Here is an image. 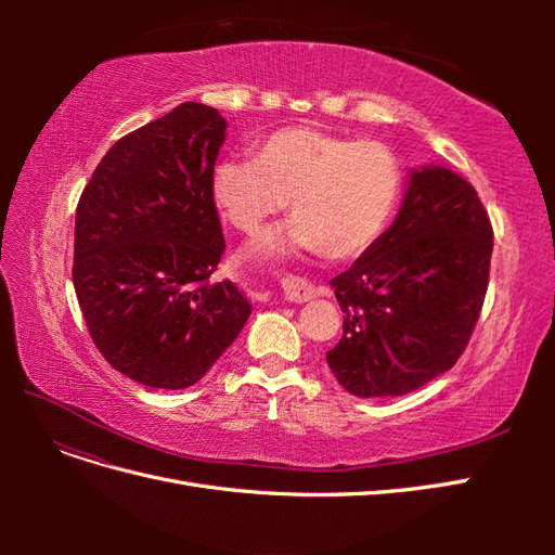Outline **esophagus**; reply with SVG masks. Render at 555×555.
I'll return each instance as SVG.
<instances>
[{"label": "esophagus", "instance_id": "34e87169", "mask_svg": "<svg viewBox=\"0 0 555 555\" xmlns=\"http://www.w3.org/2000/svg\"><path fill=\"white\" fill-rule=\"evenodd\" d=\"M282 292H284V298L294 300V304H306V300H310L319 294L314 284H310L304 278H296V275H287L282 280Z\"/></svg>", "mask_w": 555, "mask_h": 555}]
</instances>
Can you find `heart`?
I'll list each match as a JSON object with an SVG mask.
<instances>
[{
  "label": "heart",
  "mask_w": 555,
  "mask_h": 555,
  "mask_svg": "<svg viewBox=\"0 0 555 555\" xmlns=\"http://www.w3.org/2000/svg\"><path fill=\"white\" fill-rule=\"evenodd\" d=\"M402 182L400 157L389 145L314 127H284L263 137L251 159L217 162L212 198L243 233L259 231L292 201L289 231L268 236L261 249H322L333 261H349L384 236Z\"/></svg>",
  "instance_id": "1"
}]
</instances>
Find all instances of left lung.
<instances>
[{
    "mask_svg": "<svg viewBox=\"0 0 555 555\" xmlns=\"http://www.w3.org/2000/svg\"><path fill=\"white\" fill-rule=\"evenodd\" d=\"M493 227L477 190L442 166L414 171L396 222L331 280L343 338L326 351L349 393L416 391L461 359L489 289Z\"/></svg>",
    "mask_w": 555,
    "mask_h": 555,
    "instance_id": "obj_1",
    "label": "left lung"
}]
</instances>
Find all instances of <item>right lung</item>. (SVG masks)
<instances>
[{"label": "right lung", "instance_id": "obj_1", "mask_svg": "<svg viewBox=\"0 0 555 555\" xmlns=\"http://www.w3.org/2000/svg\"><path fill=\"white\" fill-rule=\"evenodd\" d=\"M224 117L188 102L115 141L76 208L74 289L117 373L188 389L238 338L251 306L215 282L227 243L212 198Z\"/></svg>", "mask_w": 555, "mask_h": 555}]
</instances>
